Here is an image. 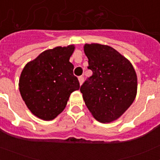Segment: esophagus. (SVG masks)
<instances>
[{"label":"esophagus","mask_w":160,"mask_h":160,"mask_svg":"<svg viewBox=\"0 0 160 160\" xmlns=\"http://www.w3.org/2000/svg\"><path fill=\"white\" fill-rule=\"evenodd\" d=\"M78 81H79V83H80V85H82L83 83V81H84V78H83L82 76H80V77L78 78Z\"/></svg>","instance_id":"1"}]
</instances>
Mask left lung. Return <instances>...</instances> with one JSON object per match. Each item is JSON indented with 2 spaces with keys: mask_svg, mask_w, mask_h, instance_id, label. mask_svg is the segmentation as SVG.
Returning a JSON list of instances; mask_svg holds the SVG:
<instances>
[{
  "mask_svg": "<svg viewBox=\"0 0 160 160\" xmlns=\"http://www.w3.org/2000/svg\"><path fill=\"white\" fill-rule=\"evenodd\" d=\"M84 53L93 72L80 88L85 104L98 122H114L136 97L135 69L128 58L107 45L85 44Z\"/></svg>",
  "mask_w": 160,
  "mask_h": 160,
  "instance_id": "8db88e82",
  "label": "left lung"
}]
</instances>
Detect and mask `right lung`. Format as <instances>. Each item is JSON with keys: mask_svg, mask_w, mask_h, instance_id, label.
Segmentation results:
<instances>
[{"mask_svg": "<svg viewBox=\"0 0 160 160\" xmlns=\"http://www.w3.org/2000/svg\"><path fill=\"white\" fill-rule=\"evenodd\" d=\"M75 46L46 49L25 65L19 79V90L25 105L42 120L54 119L64 111L70 94L79 90L70 58Z\"/></svg>", "mask_w": 160, "mask_h": 160, "instance_id": "1", "label": "right lung"}]
</instances>
